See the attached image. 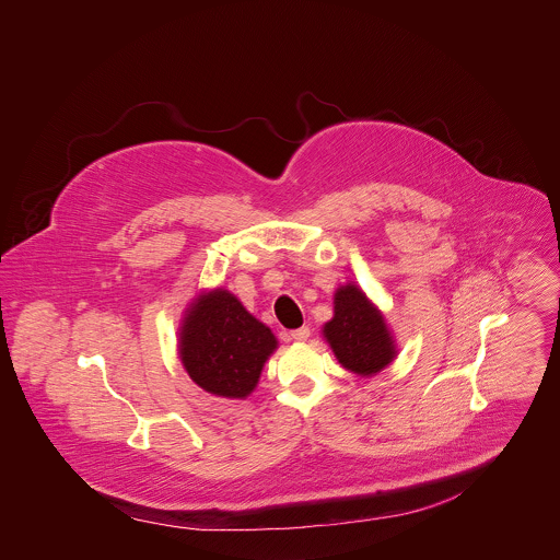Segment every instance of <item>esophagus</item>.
Returning a JSON list of instances; mask_svg holds the SVG:
<instances>
[{
    "label": "esophagus",
    "instance_id": "34e87169",
    "mask_svg": "<svg viewBox=\"0 0 560 560\" xmlns=\"http://www.w3.org/2000/svg\"><path fill=\"white\" fill-rule=\"evenodd\" d=\"M308 336H311V329H308V327H300V329H293V331H291V338L298 340V342H306Z\"/></svg>",
    "mask_w": 560,
    "mask_h": 560
}]
</instances>
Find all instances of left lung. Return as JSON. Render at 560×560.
Segmentation results:
<instances>
[{
    "instance_id": "1",
    "label": "left lung",
    "mask_w": 560,
    "mask_h": 560,
    "mask_svg": "<svg viewBox=\"0 0 560 560\" xmlns=\"http://www.w3.org/2000/svg\"><path fill=\"white\" fill-rule=\"evenodd\" d=\"M320 334L338 364L358 377L382 373L399 355L384 313L355 282L336 289L334 317L320 327Z\"/></svg>"
}]
</instances>
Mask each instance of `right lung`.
Here are the masks:
<instances>
[{
  "instance_id": "right-lung-1",
  "label": "right lung",
  "mask_w": 560,
  "mask_h": 560,
  "mask_svg": "<svg viewBox=\"0 0 560 560\" xmlns=\"http://www.w3.org/2000/svg\"><path fill=\"white\" fill-rule=\"evenodd\" d=\"M178 360L191 382L222 399H247L278 349L273 331L229 289L200 291L178 325Z\"/></svg>"
}]
</instances>
